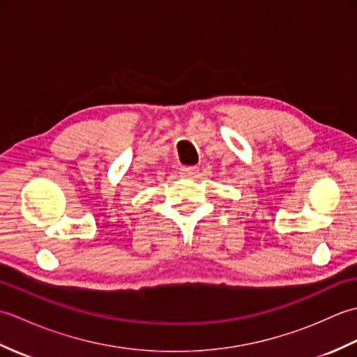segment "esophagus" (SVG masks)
Wrapping results in <instances>:
<instances>
[{
  "label": "esophagus",
  "mask_w": 357,
  "mask_h": 357,
  "mask_svg": "<svg viewBox=\"0 0 357 357\" xmlns=\"http://www.w3.org/2000/svg\"><path fill=\"white\" fill-rule=\"evenodd\" d=\"M181 176L183 178H196L198 176V173H199V167H183V169H181Z\"/></svg>",
  "instance_id": "esophagus-1"
}]
</instances>
